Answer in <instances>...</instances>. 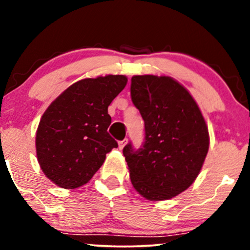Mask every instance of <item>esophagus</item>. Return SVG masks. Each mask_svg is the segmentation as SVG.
Instances as JSON below:
<instances>
[{"instance_id": "obj_1", "label": "esophagus", "mask_w": 250, "mask_h": 250, "mask_svg": "<svg viewBox=\"0 0 250 250\" xmlns=\"http://www.w3.org/2000/svg\"><path fill=\"white\" fill-rule=\"evenodd\" d=\"M127 142H128L127 139H125V140H122V141H120V142H119V148H120V149H123V147H125V143H127Z\"/></svg>"}]
</instances>
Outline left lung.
<instances>
[{
    "instance_id": "8db88e82",
    "label": "left lung",
    "mask_w": 250,
    "mask_h": 250,
    "mask_svg": "<svg viewBox=\"0 0 250 250\" xmlns=\"http://www.w3.org/2000/svg\"><path fill=\"white\" fill-rule=\"evenodd\" d=\"M130 96L145 121V141L123 155L134 188L150 201L171 199L199 175L209 148L208 128L196 102L168 76L131 77Z\"/></svg>"
}]
</instances>
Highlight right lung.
I'll return each instance as SVG.
<instances>
[{
    "label": "right lung",
    "mask_w": 250,
    "mask_h": 250,
    "mask_svg": "<svg viewBox=\"0 0 250 250\" xmlns=\"http://www.w3.org/2000/svg\"><path fill=\"white\" fill-rule=\"evenodd\" d=\"M125 84L123 75L81 80L48 107L36 133L37 160L48 179L65 189L81 187L117 148L108 133V107Z\"/></svg>",
    "instance_id": "right-lung-1"
}]
</instances>
